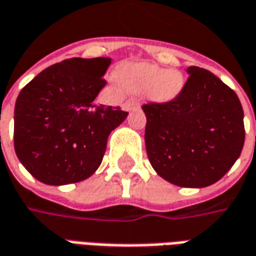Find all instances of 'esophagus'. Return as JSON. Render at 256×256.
<instances>
[{
    "instance_id": "34e87169",
    "label": "esophagus",
    "mask_w": 256,
    "mask_h": 256,
    "mask_svg": "<svg viewBox=\"0 0 256 256\" xmlns=\"http://www.w3.org/2000/svg\"><path fill=\"white\" fill-rule=\"evenodd\" d=\"M124 106H126V110H134V108L138 106V101L136 98H128L126 104H124Z\"/></svg>"
}]
</instances>
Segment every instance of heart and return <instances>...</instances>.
<instances>
[{
    "mask_svg": "<svg viewBox=\"0 0 256 256\" xmlns=\"http://www.w3.org/2000/svg\"><path fill=\"white\" fill-rule=\"evenodd\" d=\"M119 78L130 91L150 90V96L158 102H169L183 90V74L178 70H165L151 64L128 66L120 70Z\"/></svg>",
    "mask_w": 256,
    "mask_h": 256,
    "instance_id": "1",
    "label": "heart"
}]
</instances>
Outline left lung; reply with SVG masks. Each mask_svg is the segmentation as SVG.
I'll list each match as a JSON object with an SVG mask.
<instances>
[{"mask_svg":"<svg viewBox=\"0 0 256 256\" xmlns=\"http://www.w3.org/2000/svg\"><path fill=\"white\" fill-rule=\"evenodd\" d=\"M183 90L169 102L142 105L146 148L162 178L201 188L220 180L238 159L246 140L237 94L206 69L190 66Z\"/></svg>","mask_w":256,"mask_h":256,"instance_id":"left-lung-1","label":"left lung"}]
</instances>
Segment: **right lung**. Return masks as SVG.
Returning a JSON list of instances; mask_svg holds the SVG:
<instances>
[{"mask_svg": "<svg viewBox=\"0 0 256 256\" xmlns=\"http://www.w3.org/2000/svg\"><path fill=\"white\" fill-rule=\"evenodd\" d=\"M110 58H72L24 86L15 104L14 144L22 165L50 186L78 183L101 165L110 132L126 119L119 106L96 105Z\"/></svg>", "mask_w": 256, "mask_h": 256, "instance_id": "right-lung-1", "label": "right lung"}]
</instances>
